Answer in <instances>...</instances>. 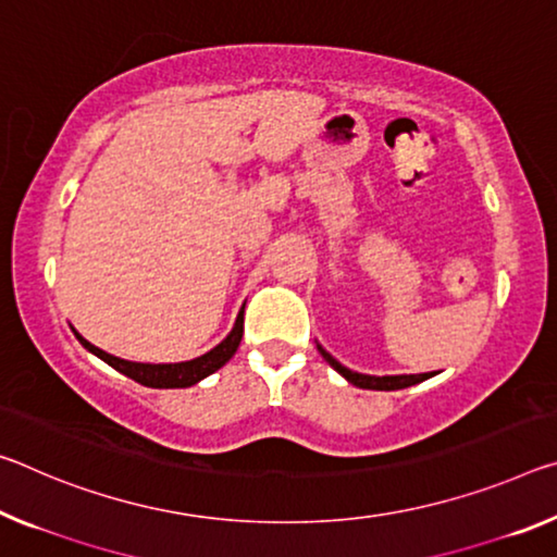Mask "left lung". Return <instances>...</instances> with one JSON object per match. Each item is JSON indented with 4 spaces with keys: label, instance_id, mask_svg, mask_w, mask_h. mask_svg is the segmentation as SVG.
<instances>
[{
    "label": "left lung",
    "instance_id": "obj_1",
    "mask_svg": "<svg viewBox=\"0 0 557 557\" xmlns=\"http://www.w3.org/2000/svg\"><path fill=\"white\" fill-rule=\"evenodd\" d=\"M317 349H320V355L330 361L332 369H337V372L347 379L349 384L359 386V389H376V392H394V389H406V386H413L423 382V379H429L426 374H399V376H369V374H359V372H351V369L342 367L337 359H334L330 351H324L320 344H317Z\"/></svg>",
    "mask_w": 557,
    "mask_h": 557
}]
</instances>
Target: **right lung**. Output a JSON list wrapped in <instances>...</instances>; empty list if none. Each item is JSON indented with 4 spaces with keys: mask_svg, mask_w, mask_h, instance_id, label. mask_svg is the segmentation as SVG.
<instances>
[{
    "mask_svg": "<svg viewBox=\"0 0 557 557\" xmlns=\"http://www.w3.org/2000/svg\"><path fill=\"white\" fill-rule=\"evenodd\" d=\"M76 339L84 344V347L96 355L99 359H103L106 364L116 369V372L126 374L134 379V382L144 384V386H153V389H185V386H193L198 384L200 379H206L208 374L218 372L220 367L225 364V361H231V357L240 347V339H243V312L237 314L233 332L227 334V337L208 351V355L196 357L190 361H178V364H140V361H128V359H119L109 355V351H103L99 347H94L91 342H86L82 334L74 332Z\"/></svg>",
    "mask_w": 557,
    "mask_h": 557,
    "instance_id": "obj_1",
    "label": "right lung"
}]
</instances>
